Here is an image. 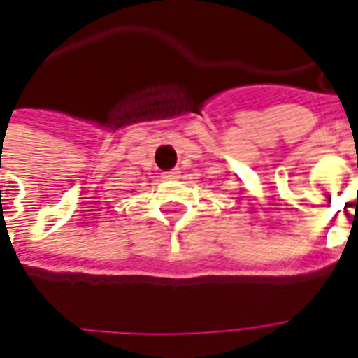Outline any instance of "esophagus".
Returning a JSON list of instances; mask_svg holds the SVG:
<instances>
[{"label": "esophagus", "mask_w": 358, "mask_h": 358, "mask_svg": "<svg viewBox=\"0 0 358 358\" xmlns=\"http://www.w3.org/2000/svg\"><path fill=\"white\" fill-rule=\"evenodd\" d=\"M163 178L164 180H178L180 178V171H178V169H174V171L163 172Z\"/></svg>", "instance_id": "1"}]
</instances>
